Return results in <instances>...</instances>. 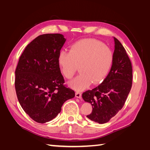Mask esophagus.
<instances>
[{"label":"esophagus","mask_w":150,"mask_h":150,"mask_svg":"<svg viewBox=\"0 0 150 150\" xmlns=\"http://www.w3.org/2000/svg\"><path fill=\"white\" fill-rule=\"evenodd\" d=\"M75 97L81 98V93L80 91H76L75 92Z\"/></svg>","instance_id":"34e87169"}]
</instances>
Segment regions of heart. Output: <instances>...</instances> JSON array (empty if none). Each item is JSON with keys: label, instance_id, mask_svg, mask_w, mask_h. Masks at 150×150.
Returning a JSON list of instances; mask_svg holds the SVG:
<instances>
[{"label": "heart", "instance_id": "heart-1", "mask_svg": "<svg viewBox=\"0 0 150 150\" xmlns=\"http://www.w3.org/2000/svg\"><path fill=\"white\" fill-rule=\"evenodd\" d=\"M113 53L99 40L84 39L75 42L69 52L61 51L58 63L64 76L71 79L80 66L81 73L70 82V86L76 90H83L90 85L103 81L113 62Z\"/></svg>", "mask_w": 150, "mask_h": 150}]
</instances>
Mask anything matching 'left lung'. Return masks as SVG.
<instances>
[{
    "label": "left lung",
    "instance_id": "1",
    "mask_svg": "<svg viewBox=\"0 0 150 150\" xmlns=\"http://www.w3.org/2000/svg\"><path fill=\"white\" fill-rule=\"evenodd\" d=\"M114 40L112 66L107 77L97 87L82 95L93 108L87 117L99 124L108 122L122 109L132 86L131 60L119 40L114 38Z\"/></svg>",
    "mask_w": 150,
    "mask_h": 150
}]
</instances>
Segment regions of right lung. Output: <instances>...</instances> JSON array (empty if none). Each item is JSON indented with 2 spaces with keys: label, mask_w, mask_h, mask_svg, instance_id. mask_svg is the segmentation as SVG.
<instances>
[{
  "label": "right lung",
  "mask_w": 150,
  "mask_h": 150,
  "mask_svg": "<svg viewBox=\"0 0 150 150\" xmlns=\"http://www.w3.org/2000/svg\"><path fill=\"white\" fill-rule=\"evenodd\" d=\"M66 39L59 33L43 34L28 44L15 69L18 100L31 119L45 123L57 117L75 91L64 84L58 56Z\"/></svg>",
  "instance_id": "1"
}]
</instances>
